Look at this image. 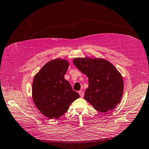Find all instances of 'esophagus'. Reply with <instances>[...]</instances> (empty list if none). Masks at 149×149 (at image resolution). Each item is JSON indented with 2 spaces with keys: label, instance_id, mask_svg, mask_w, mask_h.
<instances>
[{
  "label": "esophagus",
  "instance_id": "34e87169",
  "mask_svg": "<svg viewBox=\"0 0 149 149\" xmlns=\"http://www.w3.org/2000/svg\"><path fill=\"white\" fill-rule=\"evenodd\" d=\"M79 95H80V96H81V98H82L83 96H84V92L82 91H79Z\"/></svg>",
  "mask_w": 149,
  "mask_h": 149
}]
</instances>
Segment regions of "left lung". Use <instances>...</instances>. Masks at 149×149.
I'll use <instances>...</instances> for the list:
<instances>
[{"instance_id": "8db88e82", "label": "left lung", "mask_w": 149, "mask_h": 149, "mask_svg": "<svg viewBox=\"0 0 149 149\" xmlns=\"http://www.w3.org/2000/svg\"><path fill=\"white\" fill-rule=\"evenodd\" d=\"M74 64L88 77L84 98L101 112L115 109L121 100L124 82L121 75L109 61L102 58H75Z\"/></svg>"}]
</instances>
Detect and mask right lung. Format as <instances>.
Listing matches in <instances>:
<instances>
[{
  "label": "right lung",
  "mask_w": 149,
  "mask_h": 149,
  "mask_svg": "<svg viewBox=\"0 0 149 149\" xmlns=\"http://www.w3.org/2000/svg\"><path fill=\"white\" fill-rule=\"evenodd\" d=\"M69 66L65 60L48 62L33 79V102L42 114L49 119H58L66 112L79 95L64 78Z\"/></svg>",
  "instance_id": "add662e5"
}]
</instances>
